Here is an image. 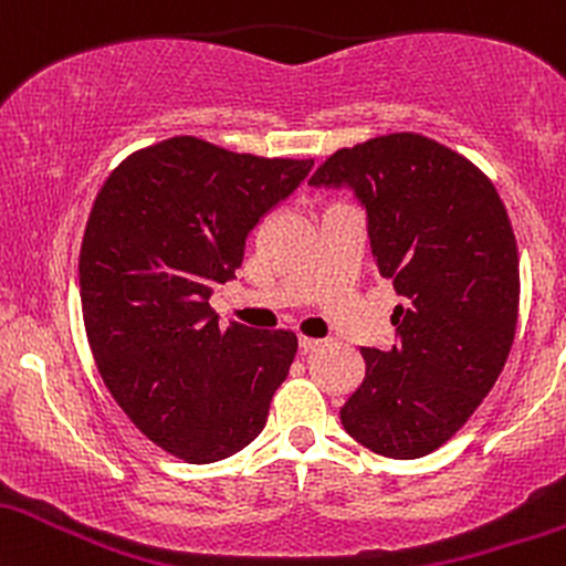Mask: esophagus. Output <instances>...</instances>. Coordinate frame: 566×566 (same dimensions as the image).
Listing matches in <instances>:
<instances>
[{
	"instance_id": "obj_1",
	"label": "esophagus",
	"mask_w": 566,
	"mask_h": 566,
	"mask_svg": "<svg viewBox=\"0 0 566 566\" xmlns=\"http://www.w3.org/2000/svg\"><path fill=\"white\" fill-rule=\"evenodd\" d=\"M302 353H313L317 347H323V339H313V336H300Z\"/></svg>"
}]
</instances>
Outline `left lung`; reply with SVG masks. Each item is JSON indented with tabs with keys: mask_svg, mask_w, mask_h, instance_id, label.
I'll return each instance as SVG.
<instances>
[{
	"mask_svg": "<svg viewBox=\"0 0 566 566\" xmlns=\"http://www.w3.org/2000/svg\"><path fill=\"white\" fill-rule=\"evenodd\" d=\"M313 187H350L371 253L403 307L396 345L360 347L366 377L339 417L355 441L392 460L447 443L497 382L518 321V249L494 184L420 133L339 149Z\"/></svg>",
	"mask_w": 566,
	"mask_h": 566,
	"instance_id": "left-lung-1",
	"label": "left lung"
}]
</instances>
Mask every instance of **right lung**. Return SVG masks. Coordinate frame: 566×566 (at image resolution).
<instances>
[{
  "instance_id": "obj_1",
  "label": "right lung",
  "mask_w": 566,
  "mask_h": 566,
  "mask_svg": "<svg viewBox=\"0 0 566 566\" xmlns=\"http://www.w3.org/2000/svg\"><path fill=\"white\" fill-rule=\"evenodd\" d=\"M310 168L174 136L125 157L95 195L80 249L95 366L128 420L184 462L249 447L294 364V332L221 328L208 296Z\"/></svg>"
}]
</instances>
